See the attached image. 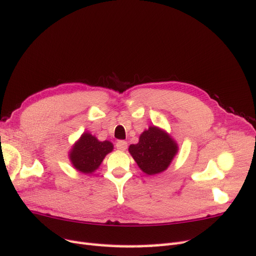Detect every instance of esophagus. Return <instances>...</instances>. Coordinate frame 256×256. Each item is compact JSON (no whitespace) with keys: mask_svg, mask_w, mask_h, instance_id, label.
Wrapping results in <instances>:
<instances>
[{"mask_svg":"<svg viewBox=\"0 0 256 256\" xmlns=\"http://www.w3.org/2000/svg\"><path fill=\"white\" fill-rule=\"evenodd\" d=\"M116 148L118 150H127V147H128V144H127V142L126 141H118L116 142Z\"/></svg>","mask_w":256,"mask_h":256,"instance_id":"1","label":"esophagus"}]
</instances>
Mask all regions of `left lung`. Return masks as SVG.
<instances>
[{
    "label": "left lung",
    "mask_w": 256,
    "mask_h": 256,
    "mask_svg": "<svg viewBox=\"0 0 256 256\" xmlns=\"http://www.w3.org/2000/svg\"><path fill=\"white\" fill-rule=\"evenodd\" d=\"M177 150V144L157 127H150L140 136L138 144L129 146L131 156L147 175L164 172L171 164Z\"/></svg>",
    "instance_id": "8db88e82"
}]
</instances>
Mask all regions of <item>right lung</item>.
Listing matches in <instances>:
<instances>
[{"instance_id":"1","label":"right lung","mask_w":256,"mask_h":256,"mask_svg":"<svg viewBox=\"0 0 256 256\" xmlns=\"http://www.w3.org/2000/svg\"><path fill=\"white\" fill-rule=\"evenodd\" d=\"M113 150L109 141L100 142L90 134H83L70 152V160L78 171L90 174L102 164L106 154Z\"/></svg>"}]
</instances>
